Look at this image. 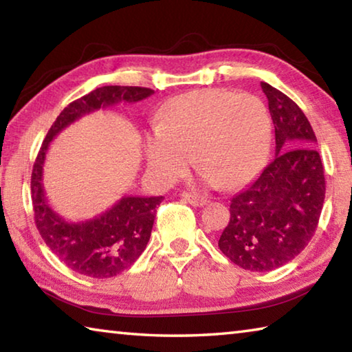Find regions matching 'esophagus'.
<instances>
[{
  "instance_id": "1",
  "label": "esophagus",
  "mask_w": 352,
  "mask_h": 352,
  "mask_svg": "<svg viewBox=\"0 0 352 352\" xmlns=\"http://www.w3.org/2000/svg\"><path fill=\"white\" fill-rule=\"evenodd\" d=\"M182 197L184 201H188L192 206H205L208 204L206 197H201V195L197 194H190V192H183Z\"/></svg>"
}]
</instances>
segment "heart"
<instances>
[{
    "instance_id": "obj_1",
    "label": "heart",
    "mask_w": 352,
    "mask_h": 352,
    "mask_svg": "<svg viewBox=\"0 0 352 352\" xmlns=\"http://www.w3.org/2000/svg\"><path fill=\"white\" fill-rule=\"evenodd\" d=\"M272 119L254 94L211 88L177 96L146 136L147 163L168 182L192 164L208 184L242 186L258 174L269 153Z\"/></svg>"
}]
</instances>
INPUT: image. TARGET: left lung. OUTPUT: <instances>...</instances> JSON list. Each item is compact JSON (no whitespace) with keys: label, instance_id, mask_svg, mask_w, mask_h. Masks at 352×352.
<instances>
[{"label":"left lung","instance_id":"8db88e82","mask_svg":"<svg viewBox=\"0 0 352 352\" xmlns=\"http://www.w3.org/2000/svg\"><path fill=\"white\" fill-rule=\"evenodd\" d=\"M275 126V158L236 194L219 239L226 258L243 270L270 272L300 254L317 230L324 204V169L317 138L294 100L261 82Z\"/></svg>","mask_w":352,"mask_h":352}]
</instances>
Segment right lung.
Here are the masks:
<instances>
[{
  "label": "right lung",
  "instance_id": "right-lung-1",
  "mask_svg": "<svg viewBox=\"0 0 352 352\" xmlns=\"http://www.w3.org/2000/svg\"><path fill=\"white\" fill-rule=\"evenodd\" d=\"M153 94L142 87H100L65 107L47 132L34 163L31 192L34 219L46 245L68 269L90 278H111L127 270L144 252L151 239L157 206L164 199H119L110 210L83 222H68L47 201L43 164L51 141L82 116L116 104H133Z\"/></svg>",
  "mask_w": 352,
  "mask_h": 352
}]
</instances>
